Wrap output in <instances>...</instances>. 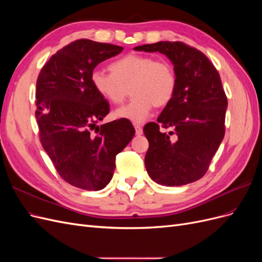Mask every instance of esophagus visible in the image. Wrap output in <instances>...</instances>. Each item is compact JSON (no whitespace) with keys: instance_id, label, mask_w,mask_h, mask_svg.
I'll list each match as a JSON object with an SVG mask.
<instances>
[{"instance_id":"esophagus-1","label":"esophagus","mask_w":262,"mask_h":262,"mask_svg":"<svg viewBox=\"0 0 262 262\" xmlns=\"http://www.w3.org/2000/svg\"><path fill=\"white\" fill-rule=\"evenodd\" d=\"M134 128H136V133L137 136H141L142 133H143V129H142V125L140 123H134Z\"/></svg>"}]
</instances>
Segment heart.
Masks as SVG:
<instances>
[{
	"label": "heart",
	"instance_id": "b5f03b06",
	"mask_svg": "<svg viewBox=\"0 0 262 262\" xmlns=\"http://www.w3.org/2000/svg\"><path fill=\"white\" fill-rule=\"evenodd\" d=\"M112 73L95 70L91 76L94 90L110 105H120L130 93L133 98L116 112V117L143 122L153 107H164L177 87L175 70L168 61L150 55L130 53L109 66Z\"/></svg>",
	"mask_w": 262,
	"mask_h": 262
}]
</instances>
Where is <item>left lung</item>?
Here are the masks:
<instances>
[{"instance_id":"8db88e82","label":"left lung","mask_w":262,"mask_h":262,"mask_svg":"<svg viewBox=\"0 0 262 262\" xmlns=\"http://www.w3.org/2000/svg\"><path fill=\"white\" fill-rule=\"evenodd\" d=\"M134 50L165 54L177 77L175 95L157 122L144 125L148 176L169 187L191 184L204 176L224 139L227 98L219 72L201 51L180 41L143 45ZM161 127L173 131L162 133Z\"/></svg>"}]
</instances>
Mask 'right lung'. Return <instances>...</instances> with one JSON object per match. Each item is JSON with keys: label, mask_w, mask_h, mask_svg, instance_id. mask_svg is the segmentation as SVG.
I'll list each match as a JSON object with an SVG mask.
<instances>
[{"label": "right lung", "mask_w": 262, "mask_h": 262, "mask_svg": "<svg viewBox=\"0 0 262 262\" xmlns=\"http://www.w3.org/2000/svg\"><path fill=\"white\" fill-rule=\"evenodd\" d=\"M122 50L80 39L53 54L38 76L40 142L59 175L76 188L104 189L114 176L116 155L136 133L128 119L96 125L109 114V104L94 90L92 73Z\"/></svg>", "instance_id": "1"}]
</instances>
